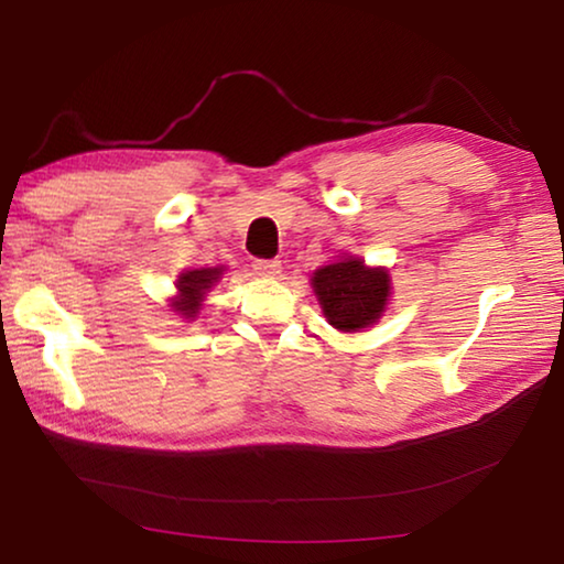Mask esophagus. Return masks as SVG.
<instances>
[{
  "label": "esophagus",
  "instance_id": "1",
  "mask_svg": "<svg viewBox=\"0 0 564 564\" xmlns=\"http://www.w3.org/2000/svg\"><path fill=\"white\" fill-rule=\"evenodd\" d=\"M251 265H253L256 273L269 275V279H273V275L281 273V261L279 259H256Z\"/></svg>",
  "mask_w": 564,
  "mask_h": 564
}]
</instances>
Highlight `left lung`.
Masks as SVG:
<instances>
[{
  "instance_id": "obj_1",
  "label": "left lung",
  "mask_w": 564,
  "mask_h": 564,
  "mask_svg": "<svg viewBox=\"0 0 564 564\" xmlns=\"http://www.w3.org/2000/svg\"><path fill=\"white\" fill-rule=\"evenodd\" d=\"M321 308L333 328L360 330L376 323L386 308L390 279L383 269H368L360 259H343L313 273Z\"/></svg>"
}]
</instances>
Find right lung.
I'll return each instance as SVG.
<instances>
[{"mask_svg": "<svg viewBox=\"0 0 564 564\" xmlns=\"http://www.w3.org/2000/svg\"><path fill=\"white\" fill-rule=\"evenodd\" d=\"M218 275H221V269H202V271L181 273L176 283L181 299L174 303V308L184 313L186 318H194L198 313V301H202V295L218 281Z\"/></svg>", "mask_w": 564, "mask_h": 564, "instance_id": "1", "label": "right lung"}]
</instances>
